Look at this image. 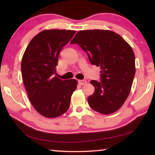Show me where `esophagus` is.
Here are the masks:
<instances>
[{"instance_id":"34e87169","label":"esophagus","mask_w":155,"mask_h":155,"mask_svg":"<svg viewBox=\"0 0 155 155\" xmlns=\"http://www.w3.org/2000/svg\"><path fill=\"white\" fill-rule=\"evenodd\" d=\"M87 81H86L85 80H79L78 81V83L80 84V85H86V84H87Z\"/></svg>"}]
</instances>
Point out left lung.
I'll use <instances>...</instances> for the list:
<instances>
[{"instance_id":"1","label":"left lung","mask_w":155,"mask_h":155,"mask_svg":"<svg viewBox=\"0 0 155 155\" xmlns=\"http://www.w3.org/2000/svg\"><path fill=\"white\" fill-rule=\"evenodd\" d=\"M87 52L91 64L101 67V82L91 81L94 93L88 97L91 109L111 114L129 95L135 74V54L119 34L109 30L79 31L71 41Z\"/></svg>"}]
</instances>
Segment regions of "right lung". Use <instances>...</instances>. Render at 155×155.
I'll use <instances>...</instances> for the list:
<instances>
[{"instance_id": "add662e5", "label": "right lung", "mask_w": 155, "mask_h": 155, "mask_svg": "<svg viewBox=\"0 0 155 155\" xmlns=\"http://www.w3.org/2000/svg\"><path fill=\"white\" fill-rule=\"evenodd\" d=\"M76 31L47 29L31 40L23 54L21 71L28 99L34 109L47 118H54L69 109L77 81L57 77L59 53Z\"/></svg>"}]
</instances>
